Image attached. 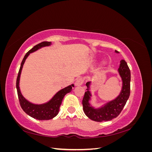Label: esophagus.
I'll return each mask as SVG.
<instances>
[{"label":"esophagus","instance_id":"esophagus-1","mask_svg":"<svg viewBox=\"0 0 152 152\" xmlns=\"http://www.w3.org/2000/svg\"><path fill=\"white\" fill-rule=\"evenodd\" d=\"M84 83V80L82 77H79L76 80L75 82V85L76 86H81L82 84Z\"/></svg>","mask_w":152,"mask_h":152}]
</instances>
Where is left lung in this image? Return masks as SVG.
<instances>
[{
  "mask_svg": "<svg viewBox=\"0 0 152 152\" xmlns=\"http://www.w3.org/2000/svg\"><path fill=\"white\" fill-rule=\"evenodd\" d=\"M116 53L118 51L116 50ZM118 72L122 77V89L118 97L112 102L106 104L103 107L95 109L92 107L89 103L91 93L89 91L90 82H87L86 86L88 87L85 92L82 99V105L85 114L87 117L96 122H102L111 121L116 118L121 113L127 99L130 96V82L131 72L127 63L122 59L121 61Z\"/></svg>",
  "mask_w": 152,
  "mask_h": 152,
  "instance_id": "8db88e82",
  "label": "left lung"
}]
</instances>
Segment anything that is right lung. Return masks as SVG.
Here are the masks:
<instances>
[{"mask_svg":"<svg viewBox=\"0 0 152 152\" xmlns=\"http://www.w3.org/2000/svg\"><path fill=\"white\" fill-rule=\"evenodd\" d=\"M50 44V42H40L35 45V46L32 49H31L28 52L26 53L21 63V66L20 68L19 72H18V75L16 79L17 93L21 108L27 115H28L29 116L40 121L50 120V119H52L53 118L57 115L64 96H65V94H66L67 93L71 92V91L72 90V87H73V85L72 84L60 90L54 96V97L50 99L49 102L42 104H32L28 102V101H27L21 94L19 87L20 77L23 66V64L26 60V58L28 56L30 53L35 51V50L39 49V48H41L42 47L48 46Z\"/></svg>","mask_w":152,"mask_h":152,"instance_id":"add662e5","label":"right lung"}]
</instances>
